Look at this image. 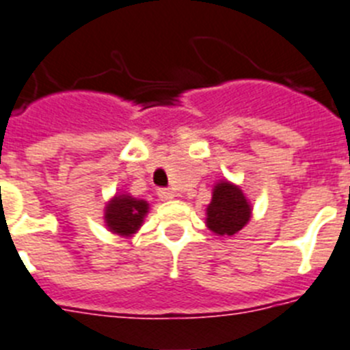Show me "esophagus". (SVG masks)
<instances>
[{"mask_svg": "<svg viewBox=\"0 0 350 350\" xmlns=\"http://www.w3.org/2000/svg\"><path fill=\"white\" fill-rule=\"evenodd\" d=\"M157 195H159V198L163 200V202H170V200L175 198V193H173L172 189H159L157 191Z\"/></svg>", "mask_w": 350, "mask_h": 350, "instance_id": "1", "label": "esophagus"}]
</instances>
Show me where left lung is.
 <instances>
[{"mask_svg": "<svg viewBox=\"0 0 350 350\" xmlns=\"http://www.w3.org/2000/svg\"><path fill=\"white\" fill-rule=\"evenodd\" d=\"M205 214V225L212 234L235 235L250 223L253 207L237 184L223 178L212 187V200Z\"/></svg>", "mask_w": 350, "mask_h": 350, "instance_id": "left-lung-1", "label": "left lung"}]
</instances>
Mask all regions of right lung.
<instances>
[{"mask_svg":"<svg viewBox=\"0 0 350 350\" xmlns=\"http://www.w3.org/2000/svg\"><path fill=\"white\" fill-rule=\"evenodd\" d=\"M150 205L145 200L134 198L129 193H116L104 207L106 228L115 235L129 239L143 226Z\"/></svg>","mask_w":350,"mask_h":350,"instance_id":"right-lung-1","label":"right lung"}]
</instances>
